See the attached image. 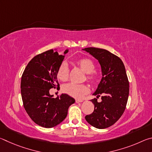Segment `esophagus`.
I'll use <instances>...</instances> for the list:
<instances>
[{"label":"esophagus","mask_w":152,"mask_h":152,"mask_svg":"<svg viewBox=\"0 0 152 152\" xmlns=\"http://www.w3.org/2000/svg\"><path fill=\"white\" fill-rule=\"evenodd\" d=\"M83 102V100H76V103H79V102Z\"/></svg>","instance_id":"esophagus-1"}]
</instances>
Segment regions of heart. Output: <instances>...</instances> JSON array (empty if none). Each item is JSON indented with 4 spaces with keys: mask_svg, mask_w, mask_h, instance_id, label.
<instances>
[{
    "mask_svg": "<svg viewBox=\"0 0 152 152\" xmlns=\"http://www.w3.org/2000/svg\"><path fill=\"white\" fill-rule=\"evenodd\" d=\"M76 64L86 74V80L91 83H95L98 80V74L94 71L95 65L91 59L83 58L76 61ZM57 77L60 80L66 82L69 77V68L65 62L61 64L57 72ZM88 86L85 84H67L62 87L64 93L75 99H81L88 92Z\"/></svg>",
    "mask_w": 152,
    "mask_h": 152,
    "instance_id": "b5f03b06",
    "label": "heart"
}]
</instances>
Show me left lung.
<instances>
[{
	"instance_id": "left-lung-1",
	"label": "left lung",
	"mask_w": 152,
	"mask_h": 152,
	"mask_svg": "<svg viewBox=\"0 0 152 152\" xmlns=\"http://www.w3.org/2000/svg\"><path fill=\"white\" fill-rule=\"evenodd\" d=\"M99 61L101 67L102 78L93 95L96 98L102 94V101L91 100L94 110L85 119L97 129H105L116 123L124 113L127 105L129 84L122 60L104 49H82Z\"/></svg>"
}]
</instances>
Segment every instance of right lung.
Listing matches in <instances>:
<instances>
[{"mask_svg":"<svg viewBox=\"0 0 152 152\" xmlns=\"http://www.w3.org/2000/svg\"><path fill=\"white\" fill-rule=\"evenodd\" d=\"M63 55L53 50L35 56L25 68L21 77L20 92L23 106L36 124L51 128L66 119L68 108L75 99L66 94L53 98L50 90L60 86L57 78L58 68L62 63Z\"/></svg>","mask_w":152,"mask_h":152,"instance_id":"obj_1","label":"right lung"}]
</instances>
